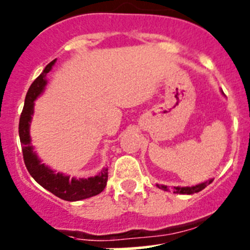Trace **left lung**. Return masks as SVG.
Segmentation results:
<instances>
[{"label": "left lung", "mask_w": 250, "mask_h": 250, "mask_svg": "<svg viewBox=\"0 0 250 250\" xmlns=\"http://www.w3.org/2000/svg\"><path fill=\"white\" fill-rule=\"evenodd\" d=\"M221 94L224 95V92L221 90ZM214 179H209V180L203 181V183L197 184V185H193V186H173L172 190L174 193H179V195H193V193H197L200 191H202L203 188H206L209 184L213 181ZM158 188L163 191H169V188L167 185H161V184H156Z\"/></svg>", "instance_id": "left-lung-1"}]
</instances>
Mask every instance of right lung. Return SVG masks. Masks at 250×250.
I'll use <instances>...</instances> for the list:
<instances>
[{
  "label": "right lung",
  "instance_id": "right-lung-1",
  "mask_svg": "<svg viewBox=\"0 0 250 250\" xmlns=\"http://www.w3.org/2000/svg\"><path fill=\"white\" fill-rule=\"evenodd\" d=\"M55 60L50 62L44 67L43 72L32 82L27 90L24 109L20 115L19 138L21 143L24 162L30 175L42 188H44L57 197L64 201L75 202V201L85 200V198L99 195L106 186L109 175H107V168H104L99 174L89 176V178H70V175L55 172L44 163H42L36 151H34V146L31 145V137H30V125H31L32 116H34L35 100L44 92V88L47 85L46 76L52 70L53 65L55 64Z\"/></svg>",
  "mask_w": 250,
  "mask_h": 250
}]
</instances>
